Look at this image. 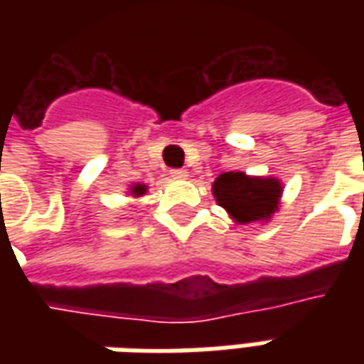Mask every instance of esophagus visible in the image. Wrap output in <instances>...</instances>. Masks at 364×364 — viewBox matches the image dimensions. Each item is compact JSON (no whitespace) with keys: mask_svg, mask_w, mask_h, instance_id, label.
Instances as JSON below:
<instances>
[{"mask_svg":"<svg viewBox=\"0 0 364 364\" xmlns=\"http://www.w3.org/2000/svg\"><path fill=\"white\" fill-rule=\"evenodd\" d=\"M187 173H189L187 169H171V171H169V175H171L173 179H185Z\"/></svg>","mask_w":364,"mask_h":364,"instance_id":"34e87169","label":"esophagus"}]
</instances>
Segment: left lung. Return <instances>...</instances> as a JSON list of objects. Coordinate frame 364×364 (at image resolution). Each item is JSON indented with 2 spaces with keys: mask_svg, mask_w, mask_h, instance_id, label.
<instances>
[{
  "mask_svg": "<svg viewBox=\"0 0 364 364\" xmlns=\"http://www.w3.org/2000/svg\"><path fill=\"white\" fill-rule=\"evenodd\" d=\"M216 203L240 224L269 220L279 210L282 185L274 177H250L242 171H226L213 183Z\"/></svg>",
  "mask_w": 364,
  "mask_h": 364,
  "instance_id": "8db88e82",
  "label": "left lung"
}]
</instances>
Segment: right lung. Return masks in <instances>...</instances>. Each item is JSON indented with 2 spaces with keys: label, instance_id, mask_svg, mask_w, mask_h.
<instances>
[{
  "label": "right lung",
  "instance_id": "add662e5",
  "mask_svg": "<svg viewBox=\"0 0 364 364\" xmlns=\"http://www.w3.org/2000/svg\"><path fill=\"white\" fill-rule=\"evenodd\" d=\"M146 185H142V183H136V185H132L130 187V195H134V197H142L144 193H146Z\"/></svg>",
  "mask_w": 364,
  "mask_h": 364
}]
</instances>
